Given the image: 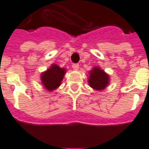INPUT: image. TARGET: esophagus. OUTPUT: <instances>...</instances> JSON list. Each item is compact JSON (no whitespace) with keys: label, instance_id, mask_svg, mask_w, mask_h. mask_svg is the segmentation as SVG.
Wrapping results in <instances>:
<instances>
[{"label":"esophagus","instance_id":"34e87169","mask_svg":"<svg viewBox=\"0 0 149 149\" xmlns=\"http://www.w3.org/2000/svg\"><path fill=\"white\" fill-rule=\"evenodd\" d=\"M72 67L74 70H78V69H79V64H77V63H74V64H72Z\"/></svg>","mask_w":149,"mask_h":149}]
</instances>
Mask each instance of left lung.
Returning <instances> with one entry per match:
<instances>
[{
    "label": "left lung",
    "instance_id": "8db88e82",
    "mask_svg": "<svg viewBox=\"0 0 149 149\" xmlns=\"http://www.w3.org/2000/svg\"><path fill=\"white\" fill-rule=\"evenodd\" d=\"M109 76L99 67H94L90 72L89 85L96 91H102L109 84Z\"/></svg>",
    "mask_w": 149,
    "mask_h": 149
}]
</instances>
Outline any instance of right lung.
<instances>
[{
    "label": "right lung",
    "mask_w": 149,
    "mask_h": 149,
    "mask_svg": "<svg viewBox=\"0 0 149 149\" xmlns=\"http://www.w3.org/2000/svg\"><path fill=\"white\" fill-rule=\"evenodd\" d=\"M65 73V69L52 64L49 69L41 75V80L45 90L52 91L60 86Z\"/></svg>",
    "instance_id": "add662e5"
}]
</instances>
